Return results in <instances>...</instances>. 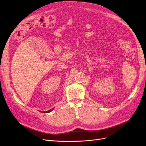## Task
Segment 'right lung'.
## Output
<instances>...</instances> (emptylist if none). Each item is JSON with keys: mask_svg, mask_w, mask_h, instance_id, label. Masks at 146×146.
Returning <instances> with one entry per match:
<instances>
[{"mask_svg": "<svg viewBox=\"0 0 146 146\" xmlns=\"http://www.w3.org/2000/svg\"><path fill=\"white\" fill-rule=\"evenodd\" d=\"M53 110H54V108H52V109H51V110H48V111H44V112H43V113H48V112H51Z\"/></svg>", "mask_w": 146, "mask_h": 146, "instance_id": "1", "label": "right lung"}]
</instances>
